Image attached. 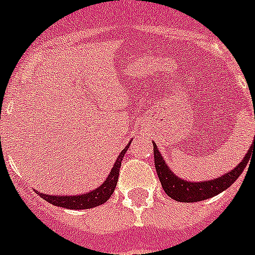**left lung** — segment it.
<instances>
[{
    "instance_id": "8db88e82",
    "label": "left lung",
    "mask_w": 255,
    "mask_h": 255,
    "mask_svg": "<svg viewBox=\"0 0 255 255\" xmlns=\"http://www.w3.org/2000/svg\"><path fill=\"white\" fill-rule=\"evenodd\" d=\"M252 149L255 151V137L253 144H252L247 156L244 157V160L234 170L220 176L219 178H214L213 181L189 182L186 180L177 177L167 167V165L165 163L162 156H161V153L158 152L153 142L154 166H156L157 175H158V178H160L161 185H162L165 192L171 199L180 201V203H196V201H201V200L210 199V197L220 194L224 190H227L228 187L232 186L235 182V180L242 175L247 165H248L249 160H251Z\"/></svg>"
}]
</instances>
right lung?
<instances>
[{"instance_id": "add662e5", "label": "right lung", "mask_w": 255, "mask_h": 255, "mask_svg": "<svg viewBox=\"0 0 255 255\" xmlns=\"http://www.w3.org/2000/svg\"><path fill=\"white\" fill-rule=\"evenodd\" d=\"M128 147H129V143L121 152L116 163H114L113 168H112L111 173H109L108 178L98 189L93 190V191L84 195H77V196H52V195H45L40 194V192H37V194L42 199L46 200L47 203L52 204V205L66 209H74V210H78V209H90L94 208V206L102 205L112 196L114 189H116L117 181H118V175H120L121 163H122L123 157H125V153L127 152Z\"/></svg>"}]
</instances>
